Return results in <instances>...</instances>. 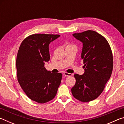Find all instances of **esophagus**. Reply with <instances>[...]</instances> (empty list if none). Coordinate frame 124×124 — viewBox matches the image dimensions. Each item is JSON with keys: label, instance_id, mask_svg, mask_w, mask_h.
Returning a JSON list of instances; mask_svg holds the SVG:
<instances>
[{"label": "esophagus", "instance_id": "1", "mask_svg": "<svg viewBox=\"0 0 124 124\" xmlns=\"http://www.w3.org/2000/svg\"><path fill=\"white\" fill-rule=\"evenodd\" d=\"M63 75L64 77H68V76H72V74H70V73H67V72H64Z\"/></svg>", "mask_w": 124, "mask_h": 124}]
</instances>
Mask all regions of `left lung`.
Listing matches in <instances>:
<instances>
[{"label":"left lung","instance_id":"1","mask_svg":"<svg viewBox=\"0 0 124 124\" xmlns=\"http://www.w3.org/2000/svg\"><path fill=\"white\" fill-rule=\"evenodd\" d=\"M83 43L81 58L84 64L83 75L74 74L76 83L71 91L76 99L83 102L97 98L103 91L112 74L113 54L108 41L95 31L74 33Z\"/></svg>","mask_w":124,"mask_h":124}]
</instances>
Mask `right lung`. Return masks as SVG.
<instances>
[{"mask_svg": "<svg viewBox=\"0 0 124 124\" xmlns=\"http://www.w3.org/2000/svg\"><path fill=\"white\" fill-rule=\"evenodd\" d=\"M60 35L35 34L21 44L16 58L17 76L21 87L34 101L44 103L52 100L61 82V73H51L44 67L49 61V45Z\"/></svg>", "mask_w": 124, "mask_h": 124, "instance_id": "1", "label": "right lung"}]
</instances>
